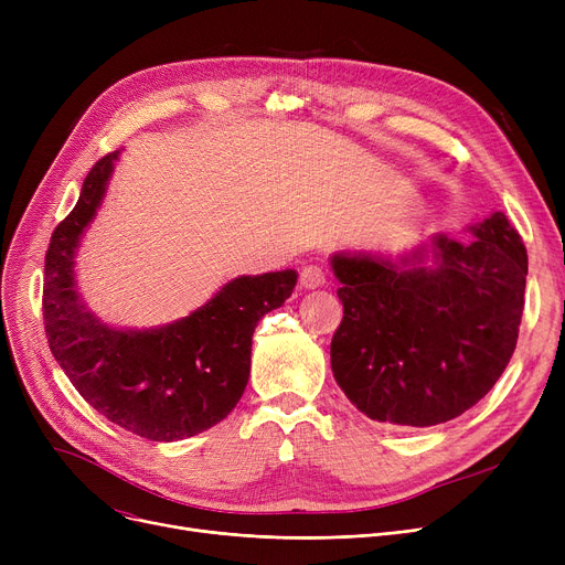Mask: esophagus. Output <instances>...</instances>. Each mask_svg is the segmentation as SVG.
Instances as JSON below:
<instances>
[{"label":"esophagus","instance_id":"1","mask_svg":"<svg viewBox=\"0 0 565 565\" xmlns=\"http://www.w3.org/2000/svg\"><path fill=\"white\" fill-rule=\"evenodd\" d=\"M322 284H324V273L320 270V267H316V265L302 267V273H300V286H302L305 290L320 288Z\"/></svg>","mask_w":565,"mask_h":565}]
</instances>
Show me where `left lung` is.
<instances>
[{"label":"left lung","instance_id":"1","mask_svg":"<svg viewBox=\"0 0 565 565\" xmlns=\"http://www.w3.org/2000/svg\"><path fill=\"white\" fill-rule=\"evenodd\" d=\"M437 233L392 258L337 252L343 320L332 373L369 419L428 428L477 405L509 366L526 286V249L503 213Z\"/></svg>","mask_w":565,"mask_h":565}]
</instances>
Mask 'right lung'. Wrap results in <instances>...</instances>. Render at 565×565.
<instances>
[{
	"instance_id": "add662e5",
	"label": "right lung",
	"mask_w": 565,
	"mask_h": 565,
	"mask_svg": "<svg viewBox=\"0 0 565 565\" xmlns=\"http://www.w3.org/2000/svg\"><path fill=\"white\" fill-rule=\"evenodd\" d=\"M121 151L86 173L71 215L45 254L43 316L50 350L82 398L111 424L153 441H178L220 424L241 401L258 320L279 309L298 273L235 277L190 316L151 330L111 328L75 281L82 235L103 205Z\"/></svg>"
}]
</instances>
